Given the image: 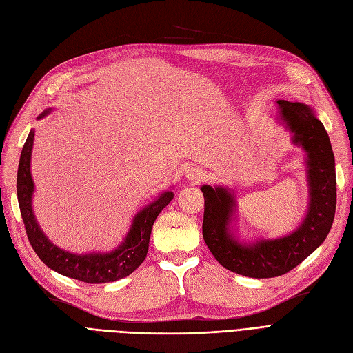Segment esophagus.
Masks as SVG:
<instances>
[{
  "instance_id": "obj_1",
  "label": "esophagus",
  "mask_w": 353,
  "mask_h": 353,
  "mask_svg": "<svg viewBox=\"0 0 353 353\" xmlns=\"http://www.w3.org/2000/svg\"><path fill=\"white\" fill-rule=\"evenodd\" d=\"M187 179L192 181V183H200L205 178V172L200 168H192L187 170Z\"/></svg>"
}]
</instances>
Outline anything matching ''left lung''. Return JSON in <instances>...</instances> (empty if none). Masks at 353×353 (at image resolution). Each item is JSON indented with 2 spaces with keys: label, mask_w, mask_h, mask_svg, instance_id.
Here are the masks:
<instances>
[{
  "label": "left lung",
  "mask_w": 353,
  "mask_h": 353,
  "mask_svg": "<svg viewBox=\"0 0 353 353\" xmlns=\"http://www.w3.org/2000/svg\"><path fill=\"white\" fill-rule=\"evenodd\" d=\"M278 105L292 142L307 153L309 209L301 224L278 239L242 243L230 230L234 194L220 185L200 188L205 197L202 232L209 251L223 268L248 278H274L292 270L325 241L336 214V161L325 128L304 103L279 99Z\"/></svg>",
  "instance_id": "left-lung-1"
}]
</instances>
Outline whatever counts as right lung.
I'll use <instances>...</instances> for the list:
<instances>
[{
    "instance_id": "1",
    "label": "right lung",
    "mask_w": 353,
    "mask_h": 353,
    "mask_svg": "<svg viewBox=\"0 0 353 353\" xmlns=\"http://www.w3.org/2000/svg\"><path fill=\"white\" fill-rule=\"evenodd\" d=\"M52 108H47L41 112V119L47 116ZM34 145V130L30 132L22 148L21 160L17 168V200L21 208L22 220L28 239L35 254L40 260L50 268L68 278L77 279L85 283H105L114 282L121 278H126L133 270H137L141 263L145 260L148 252L151 228L156 221L161 209L170 203L174 199V192H163L154 202H151L135 215L130 225V230L126 234L117 250L107 254L92 252V254H71L52 243L43 230L38 225L35 215L32 212V194L34 181L31 176V154Z\"/></svg>"
}]
</instances>
